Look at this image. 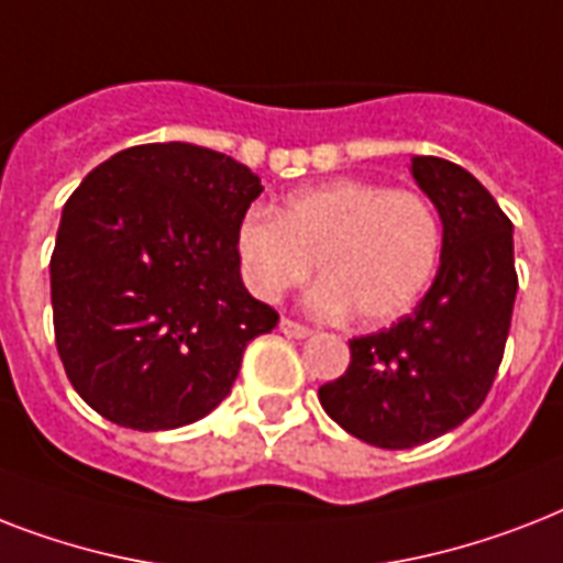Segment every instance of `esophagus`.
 Returning <instances> with one entry per match:
<instances>
[{
	"instance_id": "1",
	"label": "esophagus",
	"mask_w": 563,
	"mask_h": 563,
	"mask_svg": "<svg viewBox=\"0 0 563 563\" xmlns=\"http://www.w3.org/2000/svg\"><path fill=\"white\" fill-rule=\"evenodd\" d=\"M280 333L289 335V339H307L312 330L303 324H298V321H291V318H280Z\"/></svg>"
}]
</instances>
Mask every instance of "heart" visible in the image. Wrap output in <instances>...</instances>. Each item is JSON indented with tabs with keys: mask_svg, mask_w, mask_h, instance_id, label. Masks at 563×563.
I'll use <instances>...</instances> for the list:
<instances>
[{
	"mask_svg": "<svg viewBox=\"0 0 563 563\" xmlns=\"http://www.w3.org/2000/svg\"><path fill=\"white\" fill-rule=\"evenodd\" d=\"M444 228L429 198L371 180L339 178L291 192L277 212L251 210L236 228L242 277L277 300L312 277V309L379 327L406 316L441 263Z\"/></svg>",
	"mask_w": 563,
	"mask_h": 563,
	"instance_id": "b5f03b06",
	"label": "heart"
}]
</instances>
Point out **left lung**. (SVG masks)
Instances as JSON below:
<instances>
[{"label":"left lung","instance_id":"8db88e82","mask_svg":"<svg viewBox=\"0 0 563 563\" xmlns=\"http://www.w3.org/2000/svg\"><path fill=\"white\" fill-rule=\"evenodd\" d=\"M411 178L444 224L441 265L415 312L351 342V365L318 388L353 438L409 450L471 418L497 376L515 312L511 219L471 172L411 157Z\"/></svg>","mask_w":563,"mask_h":563}]
</instances>
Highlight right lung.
<instances>
[{
  "label": "right lung",
  "mask_w": 563,
  "mask_h": 563,
  "mask_svg": "<svg viewBox=\"0 0 563 563\" xmlns=\"http://www.w3.org/2000/svg\"><path fill=\"white\" fill-rule=\"evenodd\" d=\"M263 192L233 157L189 143L113 154L69 195L52 272L69 383L119 427L161 432L210 415L277 312L239 274L236 228Z\"/></svg>",
  "instance_id": "right-lung-1"
}]
</instances>
